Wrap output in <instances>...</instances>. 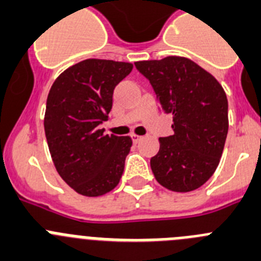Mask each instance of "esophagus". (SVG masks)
<instances>
[{
	"label": "esophagus",
	"instance_id": "esophagus-1",
	"mask_svg": "<svg viewBox=\"0 0 261 261\" xmlns=\"http://www.w3.org/2000/svg\"><path fill=\"white\" fill-rule=\"evenodd\" d=\"M131 138H133V142L135 143V144H136V143H139L140 140H142V136H139V135H133Z\"/></svg>",
	"mask_w": 261,
	"mask_h": 261
}]
</instances>
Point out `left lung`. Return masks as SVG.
Here are the masks:
<instances>
[{
	"mask_svg": "<svg viewBox=\"0 0 261 261\" xmlns=\"http://www.w3.org/2000/svg\"><path fill=\"white\" fill-rule=\"evenodd\" d=\"M135 66L174 122V134L160 138L159 153L151 159L154 178L170 191H194L220 164L229 130L226 93L212 74L189 58L169 56Z\"/></svg>",
	"mask_w": 261,
	"mask_h": 261,
	"instance_id": "left-lung-1",
	"label": "left lung"
}]
</instances>
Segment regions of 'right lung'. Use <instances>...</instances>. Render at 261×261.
<instances>
[{
  "label": "right lung",
  "mask_w": 261,
  "mask_h": 261,
  "mask_svg": "<svg viewBox=\"0 0 261 261\" xmlns=\"http://www.w3.org/2000/svg\"><path fill=\"white\" fill-rule=\"evenodd\" d=\"M133 63L90 58L75 63L55 81L46 100L44 128L58 174L74 191L101 196L121 180L130 136L104 134L102 121L113 107L117 84Z\"/></svg>",
  "instance_id": "1"
}]
</instances>
